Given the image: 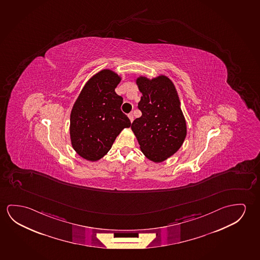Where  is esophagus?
<instances>
[{
	"label": "esophagus",
	"mask_w": 260,
	"mask_h": 260,
	"mask_svg": "<svg viewBox=\"0 0 260 260\" xmlns=\"http://www.w3.org/2000/svg\"><path fill=\"white\" fill-rule=\"evenodd\" d=\"M128 119H129V120H131V121H133V119H134V117H133V114H132V113H129V114H128Z\"/></svg>",
	"instance_id": "obj_1"
}]
</instances>
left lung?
<instances>
[{
  "instance_id": "obj_1",
  "label": "left lung",
  "mask_w": 260,
  "mask_h": 260,
  "mask_svg": "<svg viewBox=\"0 0 260 260\" xmlns=\"http://www.w3.org/2000/svg\"><path fill=\"white\" fill-rule=\"evenodd\" d=\"M136 84L142 93L139 103L142 115L132 122V132L144 156L161 163L177 152L187 133L178 93L165 75L151 79L140 76Z\"/></svg>"
}]
</instances>
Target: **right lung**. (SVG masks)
<instances>
[{"mask_svg": "<svg viewBox=\"0 0 260 260\" xmlns=\"http://www.w3.org/2000/svg\"><path fill=\"white\" fill-rule=\"evenodd\" d=\"M121 76L103 69L81 90L70 114V140L75 151L84 159L95 162L112 148L117 136L131 127L120 111L122 97L115 92Z\"/></svg>", "mask_w": 260, "mask_h": 260, "instance_id": "1", "label": "right lung"}]
</instances>
